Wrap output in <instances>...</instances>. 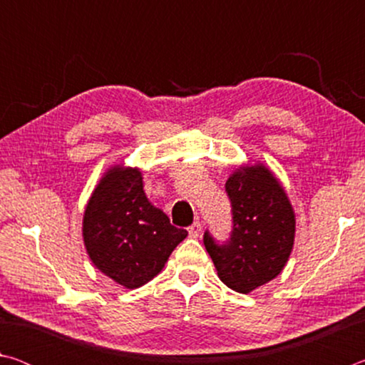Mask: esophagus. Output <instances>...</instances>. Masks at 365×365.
<instances>
[{"label": "esophagus", "mask_w": 365, "mask_h": 365, "mask_svg": "<svg viewBox=\"0 0 365 365\" xmlns=\"http://www.w3.org/2000/svg\"><path fill=\"white\" fill-rule=\"evenodd\" d=\"M188 233H190L191 238L200 237V233H201V224H200V222H195L193 225H190L188 227Z\"/></svg>", "instance_id": "1"}]
</instances>
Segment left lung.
<instances>
[{
	"mask_svg": "<svg viewBox=\"0 0 365 365\" xmlns=\"http://www.w3.org/2000/svg\"><path fill=\"white\" fill-rule=\"evenodd\" d=\"M232 205V232L224 243L207 230L205 242L219 279L250 293L285 267L294 242V212L285 190L264 165L233 172L225 183Z\"/></svg>",
	"mask_w": 365,
	"mask_h": 365,
	"instance_id": "1",
	"label": "left lung"
}]
</instances>
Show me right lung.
<instances>
[{"label": "right lung", "instance_id": "obj_1", "mask_svg": "<svg viewBox=\"0 0 365 365\" xmlns=\"http://www.w3.org/2000/svg\"><path fill=\"white\" fill-rule=\"evenodd\" d=\"M188 232L170 224L145 195L138 169H110L83 215V242L93 264L125 288L153 280Z\"/></svg>", "mask_w": 365, "mask_h": 365}]
</instances>
